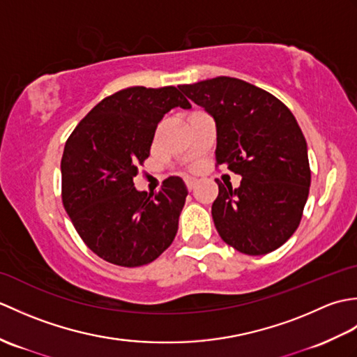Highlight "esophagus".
<instances>
[{
    "instance_id": "obj_1",
    "label": "esophagus",
    "mask_w": 357,
    "mask_h": 357,
    "mask_svg": "<svg viewBox=\"0 0 357 357\" xmlns=\"http://www.w3.org/2000/svg\"><path fill=\"white\" fill-rule=\"evenodd\" d=\"M195 185H196V179H192V178L185 179V187H187L188 192H192L193 188H195Z\"/></svg>"
}]
</instances>
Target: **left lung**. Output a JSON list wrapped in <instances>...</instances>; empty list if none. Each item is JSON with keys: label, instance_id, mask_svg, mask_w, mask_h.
Returning <instances> with one entry per match:
<instances>
[{"label": "left lung", "instance_id": "obj_1", "mask_svg": "<svg viewBox=\"0 0 357 357\" xmlns=\"http://www.w3.org/2000/svg\"><path fill=\"white\" fill-rule=\"evenodd\" d=\"M179 89L215 119L216 165L242 176L238 188L216 179L211 216L219 236L250 256L279 248L299 227L312 183L298 121L276 96L238 78Z\"/></svg>", "mask_w": 357, "mask_h": 357}]
</instances>
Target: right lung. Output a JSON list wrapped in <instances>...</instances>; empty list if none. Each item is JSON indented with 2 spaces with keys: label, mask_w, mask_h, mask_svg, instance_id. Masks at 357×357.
I'll list each match as a JSON object with an SVG mask.
<instances>
[{
  "label": "right lung",
  "mask_w": 357,
  "mask_h": 357,
  "mask_svg": "<svg viewBox=\"0 0 357 357\" xmlns=\"http://www.w3.org/2000/svg\"><path fill=\"white\" fill-rule=\"evenodd\" d=\"M173 107L190 109L176 87H128L96 104L66 141L63 204L84 244L119 267L150 264L170 247L187 188L167 178L159 192L135 188L158 123Z\"/></svg>",
  "instance_id": "add662e5"
}]
</instances>
